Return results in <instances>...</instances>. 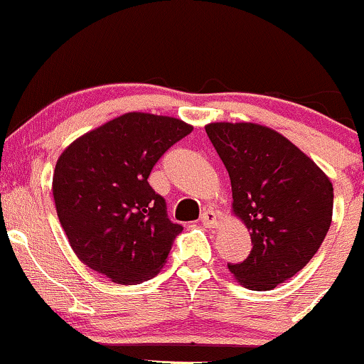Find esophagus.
<instances>
[{
	"label": "esophagus",
	"instance_id": "34e87169",
	"mask_svg": "<svg viewBox=\"0 0 364 364\" xmlns=\"http://www.w3.org/2000/svg\"><path fill=\"white\" fill-rule=\"evenodd\" d=\"M216 222H218V213H216V211H213V210L203 211L201 223H203L204 227H210V228L215 227Z\"/></svg>",
	"mask_w": 364,
	"mask_h": 364
}]
</instances>
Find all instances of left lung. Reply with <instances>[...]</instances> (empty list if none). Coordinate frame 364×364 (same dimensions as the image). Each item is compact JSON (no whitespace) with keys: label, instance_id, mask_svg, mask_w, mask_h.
<instances>
[{"label":"left lung","instance_id":"left-lung-1","mask_svg":"<svg viewBox=\"0 0 364 364\" xmlns=\"http://www.w3.org/2000/svg\"><path fill=\"white\" fill-rule=\"evenodd\" d=\"M206 134L230 177L234 213L251 230V252L228 270L246 289L270 291L320 249L332 223V182L289 139L263 125L216 122Z\"/></svg>","mask_w":364,"mask_h":364}]
</instances>
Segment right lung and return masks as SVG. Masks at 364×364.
<instances>
[{
    "label": "right lung",
    "instance_id": "1",
    "mask_svg": "<svg viewBox=\"0 0 364 364\" xmlns=\"http://www.w3.org/2000/svg\"><path fill=\"white\" fill-rule=\"evenodd\" d=\"M193 127L171 117L125 113L61 153L53 175L56 213L77 258L115 284L149 280L182 225L148 178Z\"/></svg>",
    "mask_w": 364,
    "mask_h": 364
}]
</instances>
